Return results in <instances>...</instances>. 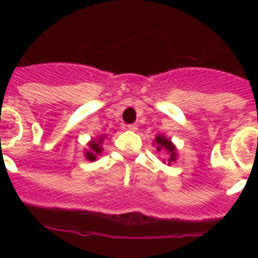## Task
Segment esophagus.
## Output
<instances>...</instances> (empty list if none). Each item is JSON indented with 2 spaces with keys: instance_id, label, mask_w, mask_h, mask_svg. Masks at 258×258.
<instances>
[{
  "instance_id": "34e87169",
  "label": "esophagus",
  "mask_w": 258,
  "mask_h": 258,
  "mask_svg": "<svg viewBox=\"0 0 258 258\" xmlns=\"http://www.w3.org/2000/svg\"><path fill=\"white\" fill-rule=\"evenodd\" d=\"M127 129L132 132H136L137 129H138V126H137V124H129L127 125Z\"/></svg>"
}]
</instances>
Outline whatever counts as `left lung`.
I'll use <instances>...</instances> for the list:
<instances>
[{
  "label": "left lung",
  "instance_id": "obj_1",
  "mask_svg": "<svg viewBox=\"0 0 258 258\" xmlns=\"http://www.w3.org/2000/svg\"><path fill=\"white\" fill-rule=\"evenodd\" d=\"M155 141H156V145H157V147H156L157 151H160L161 149L165 150V151L170 155L169 160L168 161H169V163L174 161L175 160V151H174V147H173V145L170 143V141L166 140L165 137H161V136L156 137V140Z\"/></svg>",
  "mask_w": 258,
  "mask_h": 258
}]
</instances>
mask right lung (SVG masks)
I'll return each instance as SVG.
<instances>
[{"label": "right lung", "instance_id": "add662e5", "mask_svg": "<svg viewBox=\"0 0 258 258\" xmlns=\"http://www.w3.org/2000/svg\"><path fill=\"white\" fill-rule=\"evenodd\" d=\"M102 142H103V137H101L99 140L97 141H93L90 145H89V151H86V159L90 161H94L95 157H97V155H99L102 152Z\"/></svg>", "mask_w": 258, "mask_h": 258}]
</instances>
